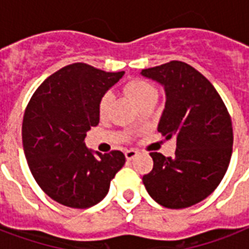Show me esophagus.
<instances>
[{
  "mask_svg": "<svg viewBox=\"0 0 249 249\" xmlns=\"http://www.w3.org/2000/svg\"><path fill=\"white\" fill-rule=\"evenodd\" d=\"M137 154H138L137 150H126L125 151V158H126V160H133L137 156Z\"/></svg>",
  "mask_w": 249,
  "mask_h": 249,
  "instance_id": "34e87169",
  "label": "esophagus"
}]
</instances>
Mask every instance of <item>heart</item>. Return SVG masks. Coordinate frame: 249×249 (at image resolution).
I'll return each mask as SVG.
<instances>
[{
  "mask_svg": "<svg viewBox=\"0 0 249 249\" xmlns=\"http://www.w3.org/2000/svg\"><path fill=\"white\" fill-rule=\"evenodd\" d=\"M125 90L126 93L130 94L134 101L141 105L143 103L144 101L147 99H151V98H156V89L154 88L152 84H150L146 80L142 79H133L130 80L126 85H125ZM112 93H105L102 95L101 101H99V105H98V109H99V113L101 115H106L108 112L109 107H111V103H112Z\"/></svg>",
  "mask_w": 249,
  "mask_h": 249,
  "instance_id": "obj_1",
  "label": "heart"
}]
</instances>
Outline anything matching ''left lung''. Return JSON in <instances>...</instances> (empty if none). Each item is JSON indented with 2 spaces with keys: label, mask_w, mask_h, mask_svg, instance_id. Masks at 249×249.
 I'll use <instances>...</instances> for the list:
<instances>
[{
  "label": "left lung",
  "mask_w": 249,
  "mask_h": 249,
  "mask_svg": "<svg viewBox=\"0 0 249 249\" xmlns=\"http://www.w3.org/2000/svg\"><path fill=\"white\" fill-rule=\"evenodd\" d=\"M141 75L164 86L165 108L158 132L177 142L173 158L150 154L154 168L142 181L160 205L187 208L211 195L228 170L231 117L214 86L190 64L172 60Z\"/></svg>",
  "instance_id": "left-lung-1"
}]
</instances>
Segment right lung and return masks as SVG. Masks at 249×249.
<instances>
[{
	"instance_id": "add662e5",
	"label": "right lung",
	"mask_w": 249,
	"mask_h": 249,
	"mask_svg": "<svg viewBox=\"0 0 249 249\" xmlns=\"http://www.w3.org/2000/svg\"><path fill=\"white\" fill-rule=\"evenodd\" d=\"M124 73L70 64L49 76L25 108L21 140L29 170L59 204L77 209L95 205L125 164L121 151L93 152L84 142L86 132L99 123L102 95Z\"/></svg>"
}]
</instances>
